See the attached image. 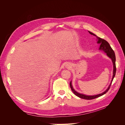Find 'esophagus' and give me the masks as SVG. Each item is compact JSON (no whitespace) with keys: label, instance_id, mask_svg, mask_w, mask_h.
I'll use <instances>...</instances> for the list:
<instances>
[{"label":"esophagus","instance_id":"esophagus-1","mask_svg":"<svg viewBox=\"0 0 125 125\" xmlns=\"http://www.w3.org/2000/svg\"><path fill=\"white\" fill-rule=\"evenodd\" d=\"M69 68H70V66H69V67H68V68H69Z\"/></svg>","mask_w":125,"mask_h":125}]
</instances>
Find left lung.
Segmentation results:
<instances>
[{
  "label": "left lung",
  "instance_id": "8db88e82",
  "mask_svg": "<svg viewBox=\"0 0 125 125\" xmlns=\"http://www.w3.org/2000/svg\"><path fill=\"white\" fill-rule=\"evenodd\" d=\"M90 34H91V35H93L94 36H95L96 37V41H97V43L98 44H100V48H99V50L103 51L104 52H105L107 56L109 58H110L112 60L113 64V77L112 79V81L110 84L108 86L107 89L103 93H100L99 94H97V95H85V94H81V93H79V92H77L76 91H75L74 89L73 88V86L72 85V81H70V86L71 89L72 90V91L73 92V93L75 94V95L77 96L78 97L81 98V99H83L85 100H92V99H96L97 97H99L101 96H102L104 94H105L109 90V88H110V86L111 85V84L112 83V81L113 80V79L115 76V74H116V64H115V62H116V57H115V54L114 51L113 50V49L111 47L110 45L106 41H105L104 39H102L100 37L97 36L95 34H94V33L91 32L90 31H88Z\"/></svg>",
  "mask_w": 125,
  "mask_h": 125
}]
</instances>
